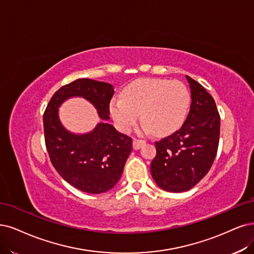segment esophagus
Instances as JSON below:
<instances>
[{
	"mask_svg": "<svg viewBox=\"0 0 254 254\" xmlns=\"http://www.w3.org/2000/svg\"><path fill=\"white\" fill-rule=\"evenodd\" d=\"M144 143H145L144 140H142V139H137V138H135V139L133 140V147H134V149H139V148L141 147V146H142Z\"/></svg>",
	"mask_w": 254,
	"mask_h": 254,
	"instance_id": "34e87169",
	"label": "esophagus"
}]
</instances>
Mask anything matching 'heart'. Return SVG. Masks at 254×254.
<instances>
[{
  "mask_svg": "<svg viewBox=\"0 0 254 254\" xmlns=\"http://www.w3.org/2000/svg\"><path fill=\"white\" fill-rule=\"evenodd\" d=\"M190 105V94L183 82L140 78L112 100L111 115L124 132H128L141 114L145 129L166 135L182 126Z\"/></svg>",
  "mask_w": 254,
  "mask_h": 254,
  "instance_id": "b5f03b06",
  "label": "heart"
}]
</instances>
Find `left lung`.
<instances>
[{
    "label": "left lung",
    "mask_w": 254,
    "mask_h": 254,
    "mask_svg": "<svg viewBox=\"0 0 254 254\" xmlns=\"http://www.w3.org/2000/svg\"><path fill=\"white\" fill-rule=\"evenodd\" d=\"M191 105L183 126L156 141L151 174L162 190L186 191L207 175L217 156L220 140V114L214 99L191 77Z\"/></svg>",
    "instance_id": "left-lung-1"
}]
</instances>
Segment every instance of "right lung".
I'll use <instances>...</instances> for the list:
<instances>
[{
  "mask_svg": "<svg viewBox=\"0 0 254 254\" xmlns=\"http://www.w3.org/2000/svg\"><path fill=\"white\" fill-rule=\"evenodd\" d=\"M113 95L112 84L79 78L56 91L44 112L45 144L52 165L64 180L88 193L106 192L115 186L133 140L107 122L86 135L70 134L60 124L58 108L64 99L81 96L95 106L101 119L108 120Z\"/></svg>",
  "mask_w": 254,
  "mask_h": 254,
  "instance_id": "add662e5",
  "label": "right lung"
}]
</instances>
